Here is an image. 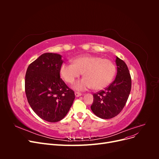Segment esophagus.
<instances>
[{"instance_id": "esophagus-1", "label": "esophagus", "mask_w": 159, "mask_h": 159, "mask_svg": "<svg viewBox=\"0 0 159 159\" xmlns=\"http://www.w3.org/2000/svg\"><path fill=\"white\" fill-rule=\"evenodd\" d=\"M75 97H80V96L81 95V93L80 92H78V91H75Z\"/></svg>"}]
</instances>
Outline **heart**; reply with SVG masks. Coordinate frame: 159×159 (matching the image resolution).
Segmentation results:
<instances>
[{
  "label": "heart",
  "mask_w": 159,
  "mask_h": 159,
  "mask_svg": "<svg viewBox=\"0 0 159 159\" xmlns=\"http://www.w3.org/2000/svg\"><path fill=\"white\" fill-rule=\"evenodd\" d=\"M72 62L73 64H62L60 74L66 82L73 84L83 73L84 78L74 85L76 90L84 91L91 88L95 90L103 89L111 82L116 73L113 61L100 56H80Z\"/></svg>",
  "instance_id": "1"
}]
</instances>
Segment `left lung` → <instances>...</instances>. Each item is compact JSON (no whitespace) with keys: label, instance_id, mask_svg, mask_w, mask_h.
Instances as JSON below:
<instances>
[{"label":"left lung","instance_id":"obj_1","mask_svg":"<svg viewBox=\"0 0 159 159\" xmlns=\"http://www.w3.org/2000/svg\"><path fill=\"white\" fill-rule=\"evenodd\" d=\"M117 75L105 90L94 93L91 106L93 113L99 118L111 119L123 110L131 89V78L125 61L116 57Z\"/></svg>","mask_w":159,"mask_h":159}]
</instances>
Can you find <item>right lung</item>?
I'll return each mask as SVG.
<instances>
[{
    "label": "right lung",
    "mask_w": 159,
    "mask_h": 159,
    "mask_svg": "<svg viewBox=\"0 0 159 159\" xmlns=\"http://www.w3.org/2000/svg\"><path fill=\"white\" fill-rule=\"evenodd\" d=\"M61 56L44 53L28 67L25 92L32 110L41 119L55 123L68 113L75 99L74 91L60 78Z\"/></svg>",
    "instance_id": "add662e5"
}]
</instances>
